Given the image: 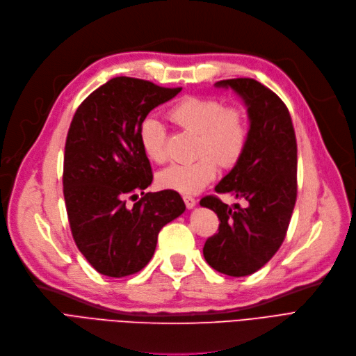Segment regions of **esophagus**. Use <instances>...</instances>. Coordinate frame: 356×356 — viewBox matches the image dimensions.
I'll return each mask as SVG.
<instances>
[{
  "label": "esophagus",
  "mask_w": 356,
  "mask_h": 356,
  "mask_svg": "<svg viewBox=\"0 0 356 356\" xmlns=\"http://www.w3.org/2000/svg\"><path fill=\"white\" fill-rule=\"evenodd\" d=\"M183 200H184V204H186L188 209H193L196 207V199L193 196L186 195V196H183Z\"/></svg>",
  "instance_id": "34e87169"
}]
</instances>
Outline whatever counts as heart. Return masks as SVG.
Wrapping results in <instances>:
<instances>
[{
  "label": "heart",
  "mask_w": 356,
  "mask_h": 356,
  "mask_svg": "<svg viewBox=\"0 0 356 356\" xmlns=\"http://www.w3.org/2000/svg\"><path fill=\"white\" fill-rule=\"evenodd\" d=\"M170 119L180 128L197 134L196 161L172 164L160 172L157 180L163 189L179 193H197L213 180L218 172V159L222 164L236 163L249 138V125L243 111L225 107L218 99L184 97L168 112ZM140 143L145 156L154 163L167 157L164 128L156 118H147L140 128Z\"/></svg>",
  "instance_id": "b5f03b06"
}]
</instances>
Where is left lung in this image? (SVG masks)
Masks as SVG:
<instances>
[{
  "mask_svg": "<svg viewBox=\"0 0 356 356\" xmlns=\"http://www.w3.org/2000/svg\"><path fill=\"white\" fill-rule=\"evenodd\" d=\"M215 87L231 88L243 100L249 138L234 167L215 186L244 207H229L215 196L199 202L221 221L204 245V257L215 270L240 277L265 266L285 238L297 200V140L286 106L264 84L234 79Z\"/></svg>",
  "mask_w": 356,
  "mask_h": 356,
  "instance_id": "8db88e82",
  "label": "left lung"
}]
</instances>
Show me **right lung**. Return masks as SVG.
<instances>
[{
    "instance_id": "add662e5",
    "label": "right lung",
    "mask_w": 356,
    "mask_h": 356,
    "mask_svg": "<svg viewBox=\"0 0 356 356\" xmlns=\"http://www.w3.org/2000/svg\"><path fill=\"white\" fill-rule=\"evenodd\" d=\"M180 91L116 76L72 118L64 156L67 213L76 247L102 275L140 272L156 252L160 229L186 209L175 191L143 192L152 173L140 143L147 115ZM136 190L145 196L128 209L124 196Z\"/></svg>"
}]
</instances>
